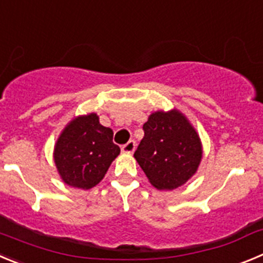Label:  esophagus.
I'll list each match as a JSON object with an SVG mask.
<instances>
[{
    "mask_svg": "<svg viewBox=\"0 0 263 263\" xmlns=\"http://www.w3.org/2000/svg\"><path fill=\"white\" fill-rule=\"evenodd\" d=\"M135 148H136V144H135V141H132L131 140V141H128V143L124 144V145L122 146V152L126 154H132L134 153Z\"/></svg>",
    "mask_w": 263,
    "mask_h": 263,
    "instance_id": "obj_1",
    "label": "esophagus"
}]
</instances>
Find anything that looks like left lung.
<instances>
[{"label":"left lung","instance_id":"obj_1","mask_svg":"<svg viewBox=\"0 0 263 263\" xmlns=\"http://www.w3.org/2000/svg\"><path fill=\"white\" fill-rule=\"evenodd\" d=\"M143 129L134 157L154 188L176 190L197 173L202 144L183 112L178 109L152 112Z\"/></svg>","mask_w":263,"mask_h":263}]
</instances>
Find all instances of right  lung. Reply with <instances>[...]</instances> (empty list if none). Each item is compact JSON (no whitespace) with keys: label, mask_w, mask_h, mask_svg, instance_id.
Masks as SVG:
<instances>
[{"label":"right lung","mask_w":263,"mask_h":263,"mask_svg":"<svg viewBox=\"0 0 263 263\" xmlns=\"http://www.w3.org/2000/svg\"><path fill=\"white\" fill-rule=\"evenodd\" d=\"M112 131L100 123L96 112L75 117L62 129L54 145V163L63 183L90 190L104 179L111 162L119 156Z\"/></svg>","instance_id":"obj_1"}]
</instances>
